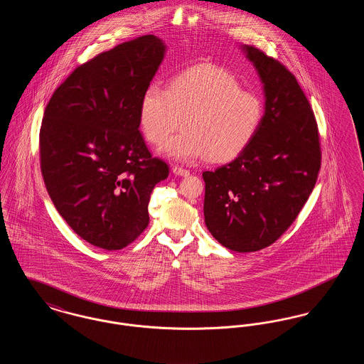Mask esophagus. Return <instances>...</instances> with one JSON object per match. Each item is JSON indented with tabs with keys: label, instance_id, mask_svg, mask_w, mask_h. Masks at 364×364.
I'll return each instance as SVG.
<instances>
[{
	"label": "esophagus",
	"instance_id": "esophagus-1",
	"mask_svg": "<svg viewBox=\"0 0 364 364\" xmlns=\"http://www.w3.org/2000/svg\"><path fill=\"white\" fill-rule=\"evenodd\" d=\"M172 171H173L174 174H178V176H190V171L188 169H184V168L178 166V165H174Z\"/></svg>",
	"mask_w": 364,
	"mask_h": 364
}]
</instances>
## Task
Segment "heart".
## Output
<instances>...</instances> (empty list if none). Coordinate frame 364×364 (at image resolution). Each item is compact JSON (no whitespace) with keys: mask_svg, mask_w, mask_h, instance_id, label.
I'll return each instance as SVG.
<instances>
[{"mask_svg":"<svg viewBox=\"0 0 364 364\" xmlns=\"http://www.w3.org/2000/svg\"><path fill=\"white\" fill-rule=\"evenodd\" d=\"M259 98L240 88L236 77L214 65L177 73L169 87L151 83L139 109L140 129L151 144L162 146L183 117L184 131L164 149L181 162L210 156L224 162L242 153L262 122Z\"/></svg>","mask_w":364,"mask_h":364,"instance_id":"heart-1","label":"heart"}]
</instances>
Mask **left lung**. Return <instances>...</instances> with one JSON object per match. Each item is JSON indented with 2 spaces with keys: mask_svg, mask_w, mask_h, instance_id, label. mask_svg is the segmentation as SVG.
Instances as JSON below:
<instances>
[{
  "mask_svg": "<svg viewBox=\"0 0 364 364\" xmlns=\"http://www.w3.org/2000/svg\"><path fill=\"white\" fill-rule=\"evenodd\" d=\"M264 85L266 110L247 149L203 172L205 223L224 247L254 252L278 240L307 202L321 169L318 124L294 73L245 46Z\"/></svg>",
  "mask_w": 364,
  "mask_h": 364,
  "instance_id": "obj_1",
  "label": "left lung"
}]
</instances>
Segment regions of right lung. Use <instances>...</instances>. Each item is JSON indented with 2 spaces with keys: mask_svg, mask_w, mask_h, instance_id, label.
<instances>
[{
  "mask_svg": "<svg viewBox=\"0 0 364 364\" xmlns=\"http://www.w3.org/2000/svg\"><path fill=\"white\" fill-rule=\"evenodd\" d=\"M164 53L154 35L100 53L73 70L45 109L39 162L53 205L83 240L107 251L141 235L151 192L169 176L139 131L141 95Z\"/></svg>",
  "mask_w": 364,
  "mask_h": 364,
  "instance_id": "add662e5",
  "label": "right lung"
}]
</instances>
